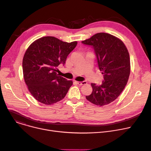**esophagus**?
Instances as JSON below:
<instances>
[{"label":"esophagus","instance_id":"1","mask_svg":"<svg viewBox=\"0 0 151 151\" xmlns=\"http://www.w3.org/2000/svg\"><path fill=\"white\" fill-rule=\"evenodd\" d=\"M76 83L79 86H83V85H86L87 84V82L86 81H83V82H80V81H76Z\"/></svg>","mask_w":151,"mask_h":151}]
</instances>
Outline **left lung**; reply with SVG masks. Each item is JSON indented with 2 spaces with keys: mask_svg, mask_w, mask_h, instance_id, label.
I'll return each instance as SVG.
<instances>
[{
  "mask_svg": "<svg viewBox=\"0 0 151 151\" xmlns=\"http://www.w3.org/2000/svg\"><path fill=\"white\" fill-rule=\"evenodd\" d=\"M82 43L93 46L99 70L104 76L101 85L91 84L93 91L86 96V99L100 106L110 104L118 98L128 83L131 70L128 50L120 39L104 32L96 34Z\"/></svg>",
  "mask_w": 151,
  "mask_h": 151,
  "instance_id": "left-lung-1",
  "label": "left lung"
}]
</instances>
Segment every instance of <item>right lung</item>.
I'll return each mask as SVG.
<instances>
[{"label":"right lung","instance_id":"obj_1","mask_svg":"<svg viewBox=\"0 0 151 151\" xmlns=\"http://www.w3.org/2000/svg\"><path fill=\"white\" fill-rule=\"evenodd\" d=\"M76 41L67 43L56 37L40 38L31 44L23 58L24 82L32 96L45 105L62 100L73 82L57 74V67L76 46Z\"/></svg>","mask_w":151,"mask_h":151}]
</instances>
